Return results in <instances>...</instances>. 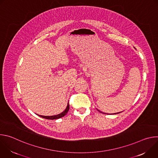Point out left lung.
I'll return each mask as SVG.
<instances>
[{
  "label": "left lung",
  "instance_id": "obj_1",
  "mask_svg": "<svg viewBox=\"0 0 158 158\" xmlns=\"http://www.w3.org/2000/svg\"><path fill=\"white\" fill-rule=\"evenodd\" d=\"M98 111H99V112H101V113H103V112H102L100 111L99 110H98ZM119 113H120V112H118V113H114V114H119ZM103 114H106V113H103Z\"/></svg>",
  "mask_w": 158,
  "mask_h": 158
}]
</instances>
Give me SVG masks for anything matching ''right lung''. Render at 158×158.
Instances as JSON below:
<instances>
[{"instance_id": "1", "label": "right lung", "mask_w": 158, "mask_h": 158, "mask_svg": "<svg viewBox=\"0 0 158 158\" xmlns=\"http://www.w3.org/2000/svg\"><path fill=\"white\" fill-rule=\"evenodd\" d=\"M69 109V102H68V104H67L66 109L62 112H61L60 114H59L55 115V116H40V115H39V116H40V117H41L42 118L47 119H52V120L57 119H59L60 118L64 117L67 113V112H68Z\"/></svg>"}]
</instances>
